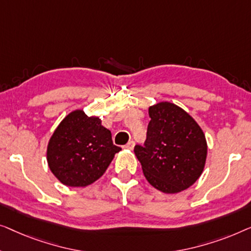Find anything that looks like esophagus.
I'll return each mask as SVG.
<instances>
[{"instance_id": "obj_1", "label": "esophagus", "mask_w": 251, "mask_h": 251, "mask_svg": "<svg viewBox=\"0 0 251 251\" xmlns=\"http://www.w3.org/2000/svg\"><path fill=\"white\" fill-rule=\"evenodd\" d=\"M134 146H135V143H134V141H129V142L127 143L126 146H124V148H125V149H127V150H133Z\"/></svg>"}]
</instances>
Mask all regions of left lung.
<instances>
[{
    "mask_svg": "<svg viewBox=\"0 0 251 251\" xmlns=\"http://www.w3.org/2000/svg\"><path fill=\"white\" fill-rule=\"evenodd\" d=\"M144 146L134 152L147 181L164 193L190 188L202 174L207 141L201 127L185 110L171 102L149 108Z\"/></svg>",
    "mask_w": 251,
    "mask_h": 251,
    "instance_id": "8db88e82",
    "label": "left lung"
}]
</instances>
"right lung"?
<instances>
[{"instance_id": "obj_1", "label": "right lung", "mask_w": 251, "mask_h": 251, "mask_svg": "<svg viewBox=\"0 0 251 251\" xmlns=\"http://www.w3.org/2000/svg\"><path fill=\"white\" fill-rule=\"evenodd\" d=\"M121 150L100 118L89 117L78 109L67 115L52 134L47 159L62 184L78 188L100 178Z\"/></svg>"}]
</instances>
